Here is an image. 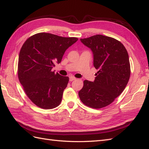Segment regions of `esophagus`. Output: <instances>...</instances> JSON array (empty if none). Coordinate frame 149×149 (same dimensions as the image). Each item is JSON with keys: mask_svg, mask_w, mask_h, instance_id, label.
Returning a JSON list of instances; mask_svg holds the SVG:
<instances>
[{"mask_svg": "<svg viewBox=\"0 0 149 149\" xmlns=\"http://www.w3.org/2000/svg\"><path fill=\"white\" fill-rule=\"evenodd\" d=\"M76 78L73 77V76H70V81H73L76 80Z\"/></svg>", "mask_w": 149, "mask_h": 149, "instance_id": "34e87169", "label": "esophagus"}]
</instances>
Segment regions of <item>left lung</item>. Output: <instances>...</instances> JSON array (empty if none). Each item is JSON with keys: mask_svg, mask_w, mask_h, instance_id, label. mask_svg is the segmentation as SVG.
<instances>
[{"mask_svg": "<svg viewBox=\"0 0 149 149\" xmlns=\"http://www.w3.org/2000/svg\"><path fill=\"white\" fill-rule=\"evenodd\" d=\"M80 40L91 49L93 65L98 71L93 82L84 81L79 98L90 107H104L123 93L128 83L130 66L127 51L118 40L102 35Z\"/></svg>", "mask_w": 149, "mask_h": 149, "instance_id": "1", "label": "left lung"}]
</instances>
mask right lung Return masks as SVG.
<instances>
[{"label":"right lung","instance_id":"1","mask_svg":"<svg viewBox=\"0 0 149 149\" xmlns=\"http://www.w3.org/2000/svg\"><path fill=\"white\" fill-rule=\"evenodd\" d=\"M78 40L39 33L29 37L22 45L18 77L26 94L36 106L49 109L60 105L69 78L55 73L52 69L55 63H60L65 51Z\"/></svg>","mask_w":149,"mask_h":149}]
</instances>
